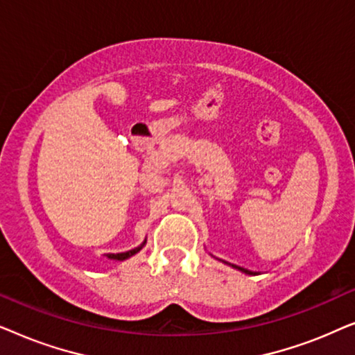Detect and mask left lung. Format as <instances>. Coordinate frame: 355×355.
<instances>
[{
  "instance_id": "left-lung-1",
  "label": "left lung",
  "mask_w": 355,
  "mask_h": 355,
  "mask_svg": "<svg viewBox=\"0 0 355 355\" xmlns=\"http://www.w3.org/2000/svg\"><path fill=\"white\" fill-rule=\"evenodd\" d=\"M236 268H237V270H241V271H244V273H249V275H254V273H252V271H249V270H244V268H241V266H236Z\"/></svg>"
}]
</instances>
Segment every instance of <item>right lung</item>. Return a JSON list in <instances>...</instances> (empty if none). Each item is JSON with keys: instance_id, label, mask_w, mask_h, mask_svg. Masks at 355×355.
I'll return each instance as SVG.
<instances>
[{"instance_id": "add662e5", "label": "right lung", "mask_w": 355, "mask_h": 355, "mask_svg": "<svg viewBox=\"0 0 355 355\" xmlns=\"http://www.w3.org/2000/svg\"><path fill=\"white\" fill-rule=\"evenodd\" d=\"M140 249H142V245L137 247V249H132V250H128V252H121V254H108L106 257H108V259H113V260H125V259H129V257H132L134 254H137Z\"/></svg>"}]
</instances>
